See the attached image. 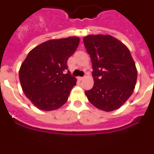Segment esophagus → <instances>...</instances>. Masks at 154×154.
Here are the masks:
<instances>
[{"label": "esophagus", "mask_w": 154, "mask_h": 154, "mask_svg": "<svg viewBox=\"0 0 154 154\" xmlns=\"http://www.w3.org/2000/svg\"><path fill=\"white\" fill-rule=\"evenodd\" d=\"M84 77H78V79L80 80V81H82V80H83Z\"/></svg>", "instance_id": "34e87169"}]
</instances>
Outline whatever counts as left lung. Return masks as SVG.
Masks as SVG:
<instances>
[{
    "label": "left lung",
    "instance_id": "1",
    "mask_svg": "<svg viewBox=\"0 0 154 154\" xmlns=\"http://www.w3.org/2000/svg\"><path fill=\"white\" fill-rule=\"evenodd\" d=\"M92 64L94 85L85 91L89 101L99 109L110 112L122 106L133 94L137 71L128 48L108 35L83 38Z\"/></svg>",
    "mask_w": 154,
    "mask_h": 154
}]
</instances>
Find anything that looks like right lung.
I'll list each match as a JSON object with an SVG mask.
<instances>
[{
	"label": "right lung",
	"mask_w": 154,
	"mask_h": 154,
	"mask_svg": "<svg viewBox=\"0 0 154 154\" xmlns=\"http://www.w3.org/2000/svg\"><path fill=\"white\" fill-rule=\"evenodd\" d=\"M79 41L78 37H69L43 42L31 50L21 64V88L38 109L55 110L68 100L76 79L67 72V61Z\"/></svg>",
	"instance_id": "1"
}]
</instances>
